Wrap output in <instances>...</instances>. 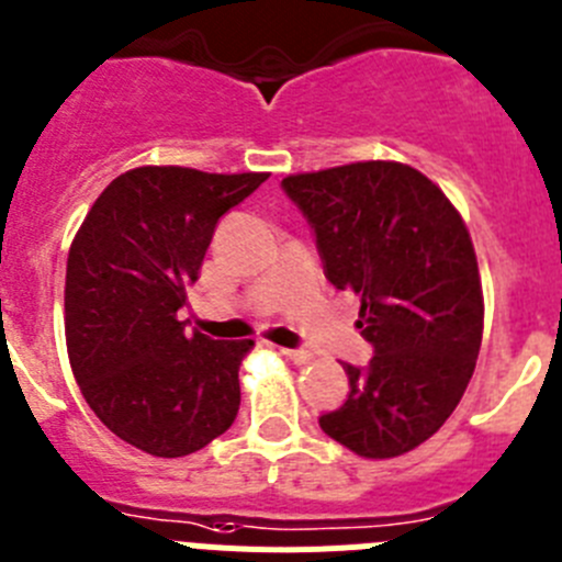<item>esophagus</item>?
Returning a JSON list of instances; mask_svg holds the SVG:
<instances>
[{"mask_svg":"<svg viewBox=\"0 0 562 562\" xmlns=\"http://www.w3.org/2000/svg\"><path fill=\"white\" fill-rule=\"evenodd\" d=\"M280 352L288 358V361H293V363H311L313 361V356L307 350H288V347H282Z\"/></svg>","mask_w":562,"mask_h":562,"instance_id":"34e87169","label":"esophagus"}]
</instances>
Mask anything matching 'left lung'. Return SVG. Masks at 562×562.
Listing matches in <instances>:
<instances>
[{"label":"left lung","mask_w":562,"mask_h":562,"mask_svg":"<svg viewBox=\"0 0 562 562\" xmlns=\"http://www.w3.org/2000/svg\"><path fill=\"white\" fill-rule=\"evenodd\" d=\"M316 235L325 277L361 300L358 330L375 356L344 363L350 394L318 417L363 459L414 451L462 401L482 347L484 300L457 206L401 161H352L282 179Z\"/></svg>","instance_id":"8db88e82"}]
</instances>
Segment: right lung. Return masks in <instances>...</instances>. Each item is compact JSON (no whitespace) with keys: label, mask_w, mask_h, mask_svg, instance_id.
<instances>
[{"label":"right lung","mask_w":562,"mask_h":562,"mask_svg":"<svg viewBox=\"0 0 562 562\" xmlns=\"http://www.w3.org/2000/svg\"><path fill=\"white\" fill-rule=\"evenodd\" d=\"M269 173L134 168L105 187L67 260L64 327L75 381L109 431L150 457H187L240 408L251 338L187 333L181 307L221 215Z\"/></svg>","instance_id":"1"}]
</instances>
